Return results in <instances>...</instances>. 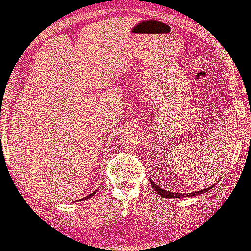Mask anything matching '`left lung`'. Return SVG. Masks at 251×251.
I'll list each match as a JSON object with an SVG mask.
<instances>
[{"label":"left lung","instance_id":"obj_1","mask_svg":"<svg viewBox=\"0 0 251 251\" xmlns=\"http://www.w3.org/2000/svg\"><path fill=\"white\" fill-rule=\"evenodd\" d=\"M149 182H151V186H153V189L156 191L158 195L161 197H163V198H182V197H193V196H197V195H201V193H204V192H207L208 190H210L212 186L210 188H206V189H202L201 191H197V192H192V193H177V192H170V191H167V190H163L162 188H160V186H157L156 184L153 182V179L149 178Z\"/></svg>","mask_w":251,"mask_h":251}]
</instances>
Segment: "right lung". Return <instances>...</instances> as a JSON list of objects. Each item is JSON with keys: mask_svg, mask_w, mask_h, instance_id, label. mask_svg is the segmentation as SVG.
Instances as JSON below:
<instances>
[{"mask_svg": "<svg viewBox=\"0 0 251 251\" xmlns=\"http://www.w3.org/2000/svg\"><path fill=\"white\" fill-rule=\"evenodd\" d=\"M96 191H97V190H96ZM96 191H95V192H96ZM95 192H93V193H91V195H89V196H87V197H84V198H82V201H84V199H88V198H90L91 196H94V195H95Z\"/></svg>", "mask_w": 251, "mask_h": 251, "instance_id": "obj_1", "label": "right lung"}]
</instances>
